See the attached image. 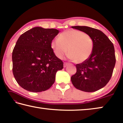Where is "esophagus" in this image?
Segmentation results:
<instances>
[{
    "label": "esophagus",
    "instance_id": "1",
    "mask_svg": "<svg viewBox=\"0 0 123 123\" xmlns=\"http://www.w3.org/2000/svg\"><path fill=\"white\" fill-rule=\"evenodd\" d=\"M68 65V63H64V65H63V67L64 68H66L67 66Z\"/></svg>",
    "mask_w": 123,
    "mask_h": 123
}]
</instances>
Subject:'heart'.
<instances>
[{
  "instance_id": "1",
  "label": "heart",
  "mask_w": 123,
  "mask_h": 123,
  "mask_svg": "<svg viewBox=\"0 0 123 123\" xmlns=\"http://www.w3.org/2000/svg\"><path fill=\"white\" fill-rule=\"evenodd\" d=\"M54 53L62 59L67 52L68 58L75 63H82L88 59L92 53L93 41L89 35L76 30H68L59 35L50 43Z\"/></svg>"
}]
</instances>
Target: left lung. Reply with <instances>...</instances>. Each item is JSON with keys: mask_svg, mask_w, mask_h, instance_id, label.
Segmentation results:
<instances>
[{"mask_svg": "<svg viewBox=\"0 0 123 123\" xmlns=\"http://www.w3.org/2000/svg\"><path fill=\"white\" fill-rule=\"evenodd\" d=\"M72 28L89 35L93 41V49L86 61L76 64V73L71 77L76 88L93 92L103 88L111 79L116 64L113 43L106 35L98 29L86 26Z\"/></svg>", "mask_w": 123, "mask_h": 123, "instance_id": "left-lung-1", "label": "left lung"}]
</instances>
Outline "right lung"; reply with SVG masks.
Segmentation results:
<instances>
[{"label":"right lung","instance_id":"obj_1","mask_svg":"<svg viewBox=\"0 0 123 123\" xmlns=\"http://www.w3.org/2000/svg\"><path fill=\"white\" fill-rule=\"evenodd\" d=\"M59 33L55 29L35 27L18 39L12 52V71L20 87L32 92L50 88L56 72L63 63L51 48V41Z\"/></svg>","mask_w":123,"mask_h":123}]
</instances>
